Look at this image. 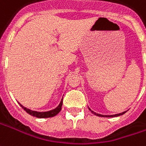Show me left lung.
<instances>
[{"label":"left lung","mask_w":146,"mask_h":146,"mask_svg":"<svg viewBox=\"0 0 146 146\" xmlns=\"http://www.w3.org/2000/svg\"><path fill=\"white\" fill-rule=\"evenodd\" d=\"M89 110H90L92 113H93V114H94V115H96L101 116V117H116V116L122 115H123V114H125V113H126V111H124V112H123V113H120V114H117V115H100V114H96V112L92 111L91 109H89Z\"/></svg>","instance_id":"1"}]
</instances>
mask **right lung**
<instances>
[{"label":"right lung","mask_w":146,"mask_h":146,"mask_svg":"<svg viewBox=\"0 0 146 146\" xmlns=\"http://www.w3.org/2000/svg\"><path fill=\"white\" fill-rule=\"evenodd\" d=\"M62 100L60 103V104L58 106V108H56L55 109L52 110V111H50L46 112H38V111H31V110H29V109L24 108L23 106L20 104V106L22 107V108L25 111L31 115L34 116V117H37V118H50V117H54L57 114H58L60 111L62 110Z\"/></svg>","instance_id":"1"}]
</instances>
